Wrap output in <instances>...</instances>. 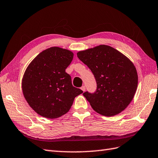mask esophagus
Returning a JSON list of instances; mask_svg holds the SVG:
<instances>
[{"instance_id": "1", "label": "esophagus", "mask_w": 158, "mask_h": 158, "mask_svg": "<svg viewBox=\"0 0 158 158\" xmlns=\"http://www.w3.org/2000/svg\"><path fill=\"white\" fill-rule=\"evenodd\" d=\"M81 90L83 91H85V86H82L81 87Z\"/></svg>"}]
</instances>
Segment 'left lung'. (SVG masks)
I'll return each mask as SVG.
<instances>
[{"instance_id": "left-lung-1", "label": "left lung", "mask_w": 158, "mask_h": 158, "mask_svg": "<svg viewBox=\"0 0 158 158\" xmlns=\"http://www.w3.org/2000/svg\"><path fill=\"white\" fill-rule=\"evenodd\" d=\"M77 55L96 80V92L83 93L94 110L105 116L123 111L133 100L138 85L137 69L133 62L107 45L79 51Z\"/></svg>"}]
</instances>
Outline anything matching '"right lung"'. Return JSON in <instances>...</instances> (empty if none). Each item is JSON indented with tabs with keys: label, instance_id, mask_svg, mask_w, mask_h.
<instances>
[{
	"label": "right lung",
	"instance_id": "obj_1",
	"mask_svg": "<svg viewBox=\"0 0 158 158\" xmlns=\"http://www.w3.org/2000/svg\"><path fill=\"white\" fill-rule=\"evenodd\" d=\"M71 51L51 47L37 55L29 64L21 87L29 106L47 118H57L67 113L76 96L83 93L73 87L65 69L73 58Z\"/></svg>",
	"mask_w": 158,
	"mask_h": 158
}]
</instances>
